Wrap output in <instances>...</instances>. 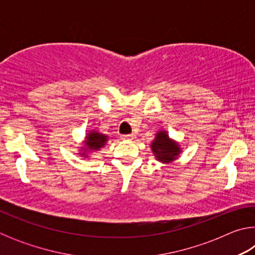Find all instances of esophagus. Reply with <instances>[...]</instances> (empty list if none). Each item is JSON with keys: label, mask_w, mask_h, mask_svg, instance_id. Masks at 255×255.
<instances>
[{"label": "esophagus", "mask_w": 255, "mask_h": 255, "mask_svg": "<svg viewBox=\"0 0 255 255\" xmlns=\"http://www.w3.org/2000/svg\"><path fill=\"white\" fill-rule=\"evenodd\" d=\"M122 138L123 139H133V138H135V135H132V133H130V135H123Z\"/></svg>", "instance_id": "34e87169"}]
</instances>
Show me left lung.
<instances>
[{"mask_svg": "<svg viewBox=\"0 0 255 255\" xmlns=\"http://www.w3.org/2000/svg\"><path fill=\"white\" fill-rule=\"evenodd\" d=\"M150 149L155 158L161 163H171L179 157L182 149L178 141L169 137V133L165 130H159L155 135L154 140L150 144Z\"/></svg>", "mask_w": 255, "mask_h": 255, "instance_id": "8db88e82", "label": "left lung"}]
</instances>
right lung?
Instances as JSON below:
<instances>
[{
  "label": "right lung",
  "instance_id": "1",
  "mask_svg": "<svg viewBox=\"0 0 255 255\" xmlns=\"http://www.w3.org/2000/svg\"><path fill=\"white\" fill-rule=\"evenodd\" d=\"M108 139H109V137L105 135V133H101L97 130H90L86 133L83 145L81 146L79 154L88 158L90 153L100 150L107 144Z\"/></svg>",
  "mask_w": 255,
  "mask_h": 255
}]
</instances>
